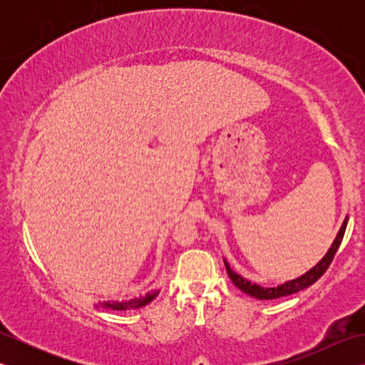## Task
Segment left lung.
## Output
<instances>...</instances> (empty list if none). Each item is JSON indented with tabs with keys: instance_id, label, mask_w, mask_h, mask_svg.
<instances>
[{
	"instance_id": "8db88e82",
	"label": "left lung",
	"mask_w": 365,
	"mask_h": 365,
	"mask_svg": "<svg viewBox=\"0 0 365 365\" xmlns=\"http://www.w3.org/2000/svg\"><path fill=\"white\" fill-rule=\"evenodd\" d=\"M346 224H348V216H345V220H344L342 226H340V229L337 232L334 242H332L328 252L323 255V259L319 263H317L315 267H312L311 269L306 271L304 274H301L299 277H294V279H292V281H287V282L277 285V287H263V285L247 281V279H245L242 274L235 273V271L230 268L227 260L224 259V265H226L230 281L234 282L235 287H238L240 290L247 293V294H251V297L257 298V299H276V298L287 297V294H293V293H298L301 290H304V289H307L309 285H312L314 282L319 281V279L324 274V271H327L328 267L331 265V262H332V259H334V255L339 250L340 243H342Z\"/></svg>"
}]
</instances>
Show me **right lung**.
<instances>
[{"mask_svg": "<svg viewBox=\"0 0 365 365\" xmlns=\"http://www.w3.org/2000/svg\"><path fill=\"white\" fill-rule=\"evenodd\" d=\"M160 293V289L152 290L145 294H141V297L133 298V299H122V301H103L98 302V304H94L96 307H103V309H111V311H128V309H139L144 307L152 302L157 294Z\"/></svg>", "mask_w": 365, "mask_h": 365, "instance_id": "right-lung-1", "label": "right lung"}]
</instances>
